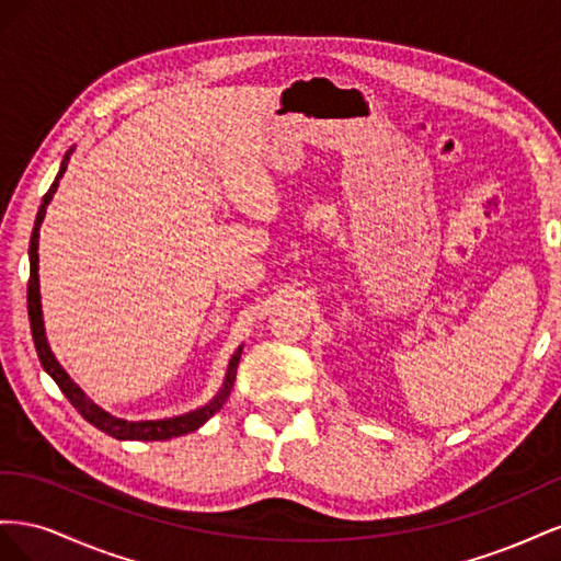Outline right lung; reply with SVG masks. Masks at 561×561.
Returning a JSON list of instances; mask_svg holds the SVG:
<instances>
[{
  "mask_svg": "<svg viewBox=\"0 0 561 561\" xmlns=\"http://www.w3.org/2000/svg\"><path fill=\"white\" fill-rule=\"evenodd\" d=\"M72 149L67 151L62 163H60V171L50 184V190L44 194L42 198V206L35 219V229H32V239H30V280H27V316H30V330H32V339H35V348L39 355V363L42 367L48 371L50 379L58 383V388L65 393V398L72 402L75 410L87 419L91 426L100 428L103 433L116 437V439H142V443H151V439H171L178 435H186L196 428H201L203 423H206L215 412H219V407H222L231 393L233 381H236V369H239V360H241V353L243 346H239L231 355L229 367H227V375H225V383L219 388V393L208 402L198 407V410L190 412V414H182V416H173V419H159V421H126V419H116L110 412H105L103 407H98L83 390L70 379V375L60 367V363L56 360V355L50 353V346L46 342V332H44V318H42V297H39V227L44 222V215H46V206L54 198L56 190H58V182L62 178V173L67 171V161H70Z\"/></svg>",
  "mask_w": 561,
  "mask_h": 561,
  "instance_id": "1",
  "label": "right lung"
}]
</instances>
